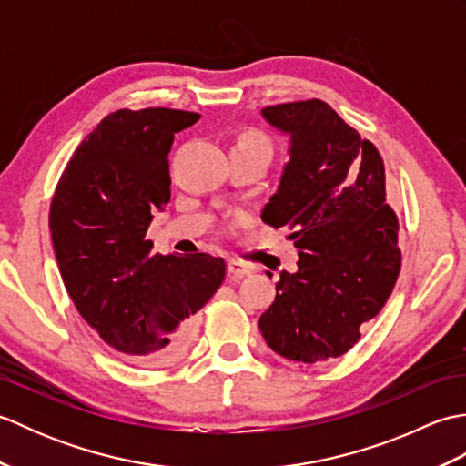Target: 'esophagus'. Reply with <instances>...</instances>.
I'll return each instance as SVG.
<instances>
[{"label":"esophagus","mask_w":466,"mask_h":466,"mask_svg":"<svg viewBox=\"0 0 466 466\" xmlns=\"http://www.w3.org/2000/svg\"><path fill=\"white\" fill-rule=\"evenodd\" d=\"M250 272H252L250 266H246V264H242L238 260L228 262V276H230L232 280H240V279H244V276H248Z\"/></svg>","instance_id":"obj_1"}]
</instances>
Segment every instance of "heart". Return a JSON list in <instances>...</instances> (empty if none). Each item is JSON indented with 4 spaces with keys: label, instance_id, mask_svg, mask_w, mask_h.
<instances>
[{
    "label": "heart",
    "instance_id": "1",
    "mask_svg": "<svg viewBox=\"0 0 466 466\" xmlns=\"http://www.w3.org/2000/svg\"><path fill=\"white\" fill-rule=\"evenodd\" d=\"M244 140H258V142H266V144H270L268 140H266V137L262 136V134H254V132H250V134H244L242 136ZM246 220V216H236L234 220H232V224H242Z\"/></svg>",
    "mask_w": 466,
    "mask_h": 466
}]
</instances>
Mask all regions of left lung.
Returning a JSON list of instances; mask_svg holds the SVG:
<instances>
[{
  "label": "left lung",
  "instance_id": "1",
  "mask_svg": "<svg viewBox=\"0 0 466 466\" xmlns=\"http://www.w3.org/2000/svg\"><path fill=\"white\" fill-rule=\"evenodd\" d=\"M262 116L290 134V160L262 220L289 228L300 252L299 272H280L260 332L289 360L339 359L382 310L400 272L382 156L326 102L268 106Z\"/></svg>",
  "mask_w": 466,
  "mask_h": 466
}]
</instances>
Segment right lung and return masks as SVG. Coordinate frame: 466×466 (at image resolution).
<instances>
[{
    "mask_svg": "<svg viewBox=\"0 0 466 466\" xmlns=\"http://www.w3.org/2000/svg\"><path fill=\"white\" fill-rule=\"evenodd\" d=\"M200 114H107L66 164L49 206L59 274L82 319L126 362L164 366L192 340L196 312L226 276L210 254H154V210L170 200L174 134Z\"/></svg>",
    "mask_w": 466,
    "mask_h": 466,
    "instance_id": "1",
    "label": "right lung"
}]
</instances>
